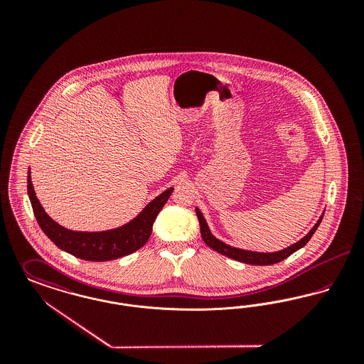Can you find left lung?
Returning <instances> with one entry per match:
<instances>
[{
  "label": "left lung",
  "instance_id": "obj_1",
  "mask_svg": "<svg viewBox=\"0 0 364 364\" xmlns=\"http://www.w3.org/2000/svg\"><path fill=\"white\" fill-rule=\"evenodd\" d=\"M196 215H198V220H199V224H200V235H202V239L203 242L208 244L210 248H213L214 251L225 255L230 259L239 260L242 263H247V264H258V266H267V264H274L278 263L281 260L288 258L289 255H292L294 252H296L297 250H300L301 247H304L309 240L311 239L312 235L315 233V230L318 229V226L321 224L322 218H323V214L319 217V220L316 221V224L314 225L311 230L297 242H294L292 245L277 251V252H255V251H247V250H240V248H236V247H232V245H228L224 242L218 240L208 229V223L203 217V214L200 213V210L196 208Z\"/></svg>",
  "mask_w": 364,
  "mask_h": 364
}]
</instances>
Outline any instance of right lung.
Segmentation results:
<instances>
[{
	"mask_svg": "<svg viewBox=\"0 0 364 364\" xmlns=\"http://www.w3.org/2000/svg\"><path fill=\"white\" fill-rule=\"evenodd\" d=\"M27 190L35 218L43 233L63 251L76 258L91 262L117 259L143 247L151 235L158 213L165 206L173 192V188L164 191L140 211L136 218L120 228L104 232H76L57 224L46 214L35 195L30 171Z\"/></svg>",
	"mask_w": 364,
	"mask_h": 364,
	"instance_id": "1",
	"label": "right lung"
}]
</instances>
